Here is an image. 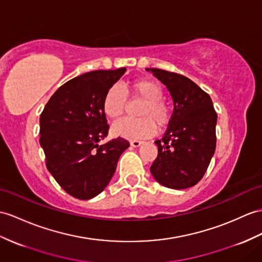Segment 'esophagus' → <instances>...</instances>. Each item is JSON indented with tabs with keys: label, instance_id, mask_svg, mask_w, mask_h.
<instances>
[{
	"label": "esophagus",
	"instance_id": "1",
	"mask_svg": "<svg viewBox=\"0 0 262 262\" xmlns=\"http://www.w3.org/2000/svg\"><path fill=\"white\" fill-rule=\"evenodd\" d=\"M132 146H135V148H137V146H140L142 144V141H140V140H132V141L130 142Z\"/></svg>",
	"mask_w": 262,
	"mask_h": 262
}]
</instances>
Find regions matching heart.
I'll return each mask as SVG.
<instances>
[{"mask_svg": "<svg viewBox=\"0 0 262 262\" xmlns=\"http://www.w3.org/2000/svg\"><path fill=\"white\" fill-rule=\"evenodd\" d=\"M127 93L133 98L144 101L140 107L138 116L140 119H124L113 125L116 136L126 139H141L151 137L157 131V124L167 126L172 118V110L163 98V89L155 80L141 79L133 81L127 85ZM126 109V98L124 92L117 85L107 89L102 101V110L112 120H118L123 116Z\"/></svg>", "mask_w": 262, "mask_h": 262, "instance_id": "1", "label": "heart"}]
</instances>
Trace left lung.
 <instances>
[{"label":"left lung","mask_w":262,"mask_h":262,"mask_svg":"<svg viewBox=\"0 0 262 262\" xmlns=\"http://www.w3.org/2000/svg\"><path fill=\"white\" fill-rule=\"evenodd\" d=\"M167 86L174 109L150 171L162 186L187 189L205 176L214 155L216 112L209 94L187 76L146 69Z\"/></svg>","instance_id":"1"}]
</instances>
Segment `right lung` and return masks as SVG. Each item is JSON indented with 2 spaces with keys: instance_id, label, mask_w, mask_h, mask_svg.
Returning a JSON list of instances; mask_svg holds the SVG:
<instances>
[{
  "instance_id": "add662e5",
  "label": "right lung",
  "mask_w": 262,
  "mask_h": 262,
  "mask_svg": "<svg viewBox=\"0 0 262 262\" xmlns=\"http://www.w3.org/2000/svg\"><path fill=\"white\" fill-rule=\"evenodd\" d=\"M126 71L98 70L66 82L40 117V144L46 164L61 188L80 200L101 193L109 184L122 152L130 146L118 137L104 144L110 126L102 101Z\"/></svg>"
}]
</instances>
